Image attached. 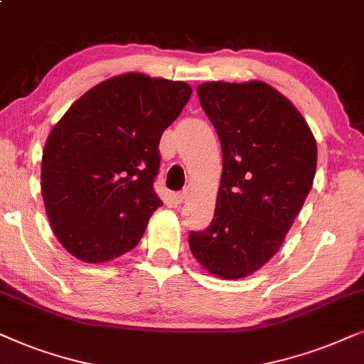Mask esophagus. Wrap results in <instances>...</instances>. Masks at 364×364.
Wrapping results in <instances>:
<instances>
[{"label": "esophagus", "mask_w": 364, "mask_h": 364, "mask_svg": "<svg viewBox=\"0 0 364 364\" xmlns=\"http://www.w3.org/2000/svg\"><path fill=\"white\" fill-rule=\"evenodd\" d=\"M190 190H191V188H190V186H186L185 190L178 193V201H179V203H183V201H186V200H188V195H190Z\"/></svg>", "instance_id": "1"}]
</instances>
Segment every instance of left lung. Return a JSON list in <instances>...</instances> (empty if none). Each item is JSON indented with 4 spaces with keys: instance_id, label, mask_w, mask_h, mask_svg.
<instances>
[{
    "instance_id": "obj_1",
    "label": "left lung",
    "mask_w": 364,
    "mask_h": 364,
    "mask_svg": "<svg viewBox=\"0 0 364 364\" xmlns=\"http://www.w3.org/2000/svg\"><path fill=\"white\" fill-rule=\"evenodd\" d=\"M223 151L210 228L190 235L195 259L240 279L268 263L287 238L316 173V139L296 106L259 80L196 88Z\"/></svg>"
}]
</instances>
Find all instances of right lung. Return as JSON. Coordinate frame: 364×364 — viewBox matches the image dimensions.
Listing matches in <instances>:
<instances>
[{"mask_svg": "<svg viewBox=\"0 0 364 364\" xmlns=\"http://www.w3.org/2000/svg\"><path fill=\"white\" fill-rule=\"evenodd\" d=\"M191 96L185 81L124 73L80 96L48 134L41 195L63 248L85 263L132 251L163 201L161 134Z\"/></svg>", "mask_w": 364, "mask_h": 364, "instance_id": "add662e5", "label": "right lung"}]
</instances>
